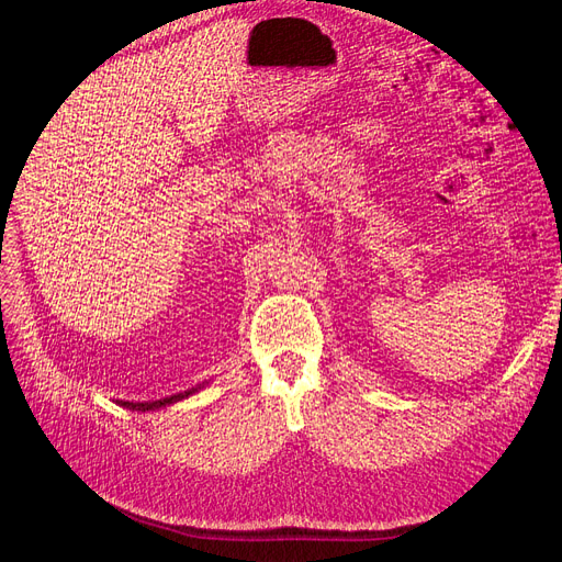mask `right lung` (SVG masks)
<instances>
[{"label":"right lung","mask_w":562,"mask_h":562,"mask_svg":"<svg viewBox=\"0 0 562 562\" xmlns=\"http://www.w3.org/2000/svg\"><path fill=\"white\" fill-rule=\"evenodd\" d=\"M210 383L205 380V383H200V385H195V387H191V390H184V392H179V394H172V396H166V398H159V401H145V403H133V401H120V406L122 408H128V411H140V413H147V411H159V408H166V406H172V403H177V401H184V398H189L191 394H195V392H200L203 387H207Z\"/></svg>","instance_id":"1"}]
</instances>
